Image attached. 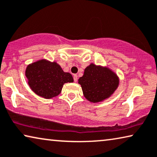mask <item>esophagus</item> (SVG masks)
Returning a JSON list of instances; mask_svg holds the SVG:
<instances>
[{"instance_id": "obj_1", "label": "esophagus", "mask_w": 157, "mask_h": 157, "mask_svg": "<svg viewBox=\"0 0 157 157\" xmlns=\"http://www.w3.org/2000/svg\"><path fill=\"white\" fill-rule=\"evenodd\" d=\"M77 80H78V76H77L76 74H74V81L75 82H76Z\"/></svg>"}]
</instances>
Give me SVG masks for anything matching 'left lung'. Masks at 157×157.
<instances>
[{
  "mask_svg": "<svg viewBox=\"0 0 157 157\" xmlns=\"http://www.w3.org/2000/svg\"><path fill=\"white\" fill-rule=\"evenodd\" d=\"M83 95L92 103L103 101L112 95L119 85V78L108 67L94 63L84 70L82 77L78 79Z\"/></svg>",
  "mask_w": 157,
  "mask_h": 157,
  "instance_id": "1",
  "label": "left lung"
}]
</instances>
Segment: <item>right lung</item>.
<instances>
[{
  "mask_svg": "<svg viewBox=\"0 0 157 157\" xmlns=\"http://www.w3.org/2000/svg\"><path fill=\"white\" fill-rule=\"evenodd\" d=\"M25 76L31 89L47 99L59 94L65 83L74 81L71 74L63 71L58 63L44 59L28 65Z\"/></svg>",
  "mask_w": 157,
  "mask_h": 157,
  "instance_id": "add662e5",
  "label": "right lung"
}]
</instances>
